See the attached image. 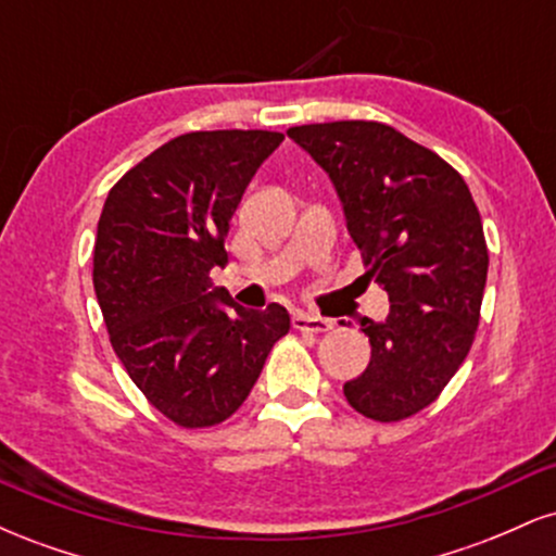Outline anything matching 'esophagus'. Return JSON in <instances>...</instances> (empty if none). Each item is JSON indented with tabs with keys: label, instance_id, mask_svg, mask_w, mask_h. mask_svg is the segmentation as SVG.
I'll list each match as a JSON object with an SVG mask.
<instances>
[{
	"label": "esophagus",
	"instance_id": "34e87169",
	"mask_svg": "<svg viewBox=\"0 0 556 556\" xmlns=\"http://www.w3.org/2000/svg\"><path fill=\"white\" fill-rule=\"evenodd\" d=\"M334 324L329 318L311 316V314H295L292 316V329L298 331H311V334H318V331H329Z\"/></svg>",
	"mask_w": 556,
	"mask_h": 556
}]
</instances>
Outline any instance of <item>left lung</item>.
<instances>
[{
    "mask_svg": "<svg viewBox=\"0 0 556 556\" xmlns=\"http://www.w3.org/2000/svg\"><path fill=\"white\" fill-rule=\"evenodd\" d=\"M287 136L329 172L366 277L392 303L384 324L361 318L371 363L344 397L379 424L416 416L476 340L489 251L473 195L452 164L384 123L300 125Z\"/></svg>",
    "mask_w": 556,
    "mask_h": 556,
    "instance_id": "8db88e82",
    "label": "left lung"
}]
</instances>
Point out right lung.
I'll use <instances>...</instances> for the list:
<instances>
[{
	"mask_svg": "<svg viewBox=\"0 0 556 556\" xmlns=\"http://www.w3.org/2000/svg\"><path fill=\"white\" fill-rule=\"evenodd\" d=\"M282 140L271 130L185 132L127 169L99 216L93 290L110 342L149 405L180 429L232 416L290 331L282 305L245 311L212 290L235 208Z\"/></svg>",
	"mask_w": 556,
	"mask_h": 556,
	"instance_id": "obj_1",
	"label": "right lung"
}]
</instances>
